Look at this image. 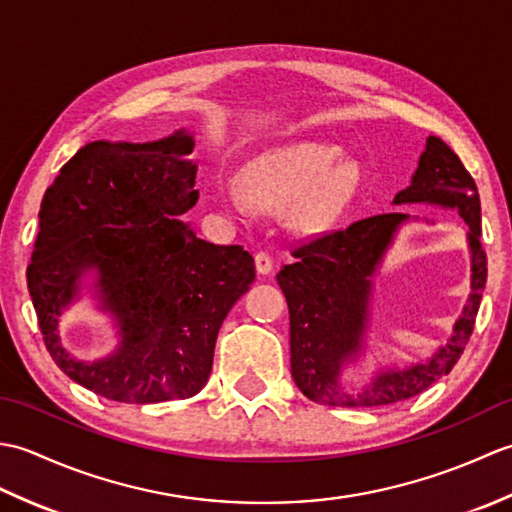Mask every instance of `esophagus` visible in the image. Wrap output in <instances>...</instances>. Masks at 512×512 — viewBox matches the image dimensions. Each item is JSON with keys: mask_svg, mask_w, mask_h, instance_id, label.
I'll use <instances>...</instances> for the list:
<instances>
[{"mask_svg": "<svg viewBox=\"0 0 512 512\" xmlns=\"http://www.w3.org/2000/svg\"><path fill=\"white\" fill-rule=\"evenodd\" d=\"M255 268L259 275H270L273 273V257L268 253H257L255 255Z\"/></svg>", "mask_w": 512, "mask_h": 512, "instance_id": "obj_1", "label": "esophagus"}]
</instances>
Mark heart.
Listing matches in <instances>:
<instances>
[{"label":"heart","instance_id":"1","mask_svg":"<svg viewBox=\"0 0 512 512\" xmlns=\"http://www.w3.org/2000/svg\"><path fill=\"white\" fill-rule=\"evenodd\" d=\"M339 158V147L310 140L270 147L246 162L239 187H228L224 202L231 209L242 200L264 211L284 209L290 228L321 233L341 220L361 191V169Z\"/></svg>","mask_w":512,"mask_h":512}]
</instances>
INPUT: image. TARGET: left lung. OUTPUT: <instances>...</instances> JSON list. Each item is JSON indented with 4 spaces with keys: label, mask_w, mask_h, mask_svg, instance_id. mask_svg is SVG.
I'll return each instance as SVG.
<instances>
[{
    "label": "left lung",
    "mask_w": 512,
    "mask_h": 512,
    "mask_svg": "<svg viewBox=\"0 0 512 512\" xmlns=\"http://www.w3.org/2000/svg\"><path fill=\"white\" fill-rule=\"evenodd\" d=\"M402 204H433L458 211L471 253V292L449 341L424 361L380 367L358 391L341 385L343 369L367 350L374 277L402 224L418 217L385 213L354 222L297 248V262L279 270L290 312V369L297 387L321 405L378 407L420 394L458 363L471 339L486 286L482 209L475 180L438 136H429L411 184L396 198Z\"/></svg>",
    "instance_id": "obj_1"
}]
</instances>
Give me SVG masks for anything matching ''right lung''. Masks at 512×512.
<instances>
[{
  "label": "right lung",
  "instance_id": "right-lung-1",
  "mask_svg": "<svg viewBox=\"0 0 512 512\" xmlns=\"http://www.w3.org/2000/svg\"><path fill=\"white\" fill-rule=\"evenodd\" d=\"M187 129L151 143L94 140L41 200L28 292L52 361L116 402L191 398L206 385L217 332L255 281L242 246L204 242L182 217L198 202ZM90 289L119 343L96 362L60 343L62 312Z\"/></svg>",
  "mask_w": 512,
  "mask_h": 512
}]
</instances>
